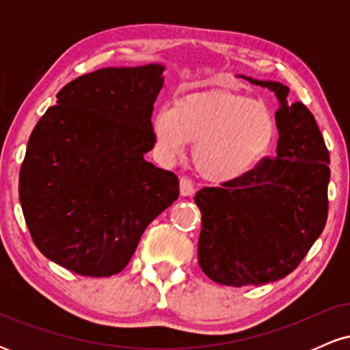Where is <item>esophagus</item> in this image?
<instances>
[{"label":"esophagus","mask_w":350,"mask_h":350,"mask_svg":"<svg viewBox=\"0 0 350 350\" xmlns=\"http://www.w3.org/2000/svg\"><path fill=\"white\" fill-rule=\"evenodd\" d=\"M179 192L183 198H191V196H194L196 189H194V184H192V180L187 178H180L179 179Z\"/></svg>","instance_id":"esophagus-1"}]
</instances>
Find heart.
I'll use <instances>...</instances> for the list:
<instances>
[{
    "label": "heart",
    "instance_id": "heart-1",
    "mask_svg": "<svg viewBox=\"0 0 350 350\" xmlns=\"http://www.w3.org/2000/svg\"><path fill=\"white\" fill-rule=\"evenodd\" d=\"M152 136L166 158L194 143L192 161L204 179L235 183L252 174L278 138L275 113L262 102L232 92H198L163 107L152 118Z\"/></svg>",
    "mask_w": 350,
    "mask_h": 350
}]
</instances>
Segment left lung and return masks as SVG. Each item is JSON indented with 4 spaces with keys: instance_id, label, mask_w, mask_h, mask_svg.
<instances>
[{
    "instance_id": "left-lung-1",
    "label": "left lung",
    "mask_w": 350,
    "mask_h": 350,
    "mask_svg": "<svg viewBox=\"0 0 350 350\" xmlns=\"http://www.w3.org/2000/svg\"><path fill=\"white\" fill-rule=\"evenodd\" d=\"M240 77L278 98L276 156L247 178L196 194L202 214L199 265L212 281L247 286L278 281L295 270L327 220L329 151L311 111L288 103L290 88Z\"/></svg>"
}]
</instances>
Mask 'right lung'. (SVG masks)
Segmentation results:
<instances>
[{
    "label": "right lung",
    "instance_id": "obj_1",
    "mask_svg": "<svg viewBox=\"0 0 350 350\" xmlns=\"http://www.w3.org/2000/svg\"><path fill=\"white\" fill-rule=\"evenodd\" d=\"M164 66L105 67L57 94L34 126L19 200L36 247L82 276L126 267L144 228L179 198L178 176L144 159Z\"/></svg>",
    "mask_w": 350,
    "mask_h": 350
}]
</instances>
